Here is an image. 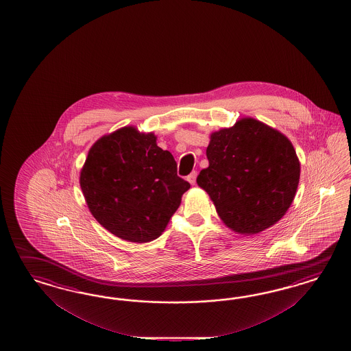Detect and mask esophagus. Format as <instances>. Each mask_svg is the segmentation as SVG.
<instances>
[{
    "mask_svg": "<svg viewBox=\"0 0 351 351\" xmlns=\"http://www.w3.org/2000/svg\"><path fill=\"white\" fill-rule=\"evenodd\" d=\"M195 179H197V171H193L191 175L188 176V181L191 182V185H194L195 184Z\"/></svg>",
    "mask_w": 351,
    "mask_h": 351,
    "instance_id": "esophagus-1",
    "label": "esophagus"
}]
</instances>
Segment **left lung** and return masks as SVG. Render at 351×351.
<instances>
[{"label": "left lung", "mask_w": 351, "mask_h": 351, "mask_svg": "<svg viewBox=\"0 0 351 351\" xmlns=\"http://www.w3.org/2000/svg\"><path fill=\"white\" fill-rule=\"evenodd\" d=\"M208 167L197 184L235 233L264 232L278 223L298 191L300 160L289 138L255 118L211 134Z\"/></svg>", "instance_id": "1"}]
</instances>
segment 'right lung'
<instances>
[{"label": "right lung", "mask_w": 351, "mask_h": 351, "mask_svg": "<svg viewBox=\"0 0 351 351\" xmlns=\"http://www.w3.org/2000/svg\"><path fill=\"white\" fill-rule=\"evenodd\" d=\"M80 185L96 221L135 243L157 239L191 188L178 176L170 152L157 145V136L134 126L96 141L81 170Z\"/></svg>", "instance_id": "add662e5"}]
</instances>
